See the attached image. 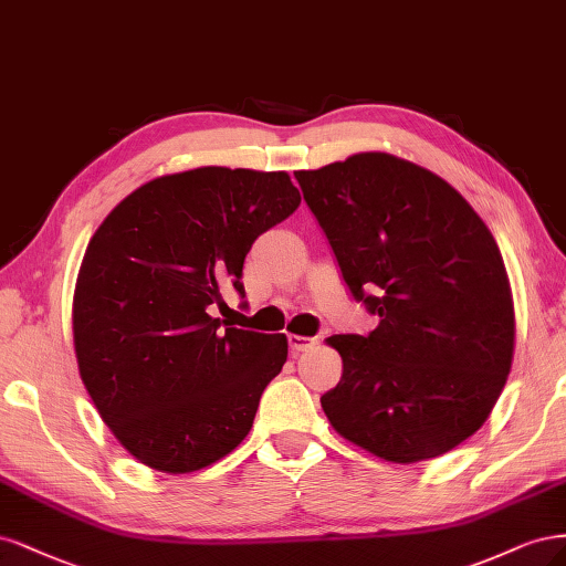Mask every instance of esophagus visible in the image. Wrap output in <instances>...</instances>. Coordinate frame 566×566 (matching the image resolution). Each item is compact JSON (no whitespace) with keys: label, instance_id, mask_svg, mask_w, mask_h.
<instances>
[{"label":"esophagus","instance_id":"1","mask_svg":"<svg viewBox=\"0 0 566 566\" xmlns=\"http://www.w3.org/2000/svg\"><path fill=\"white\" fill-rule=\"evenodd\" d=\"M286 338H289V348L294 350V353H301V350L310 348V345L315 343V338H307V336H296V334H289Z\"/></svg>","mask_w":566,"mask_h":566}]
</instances>
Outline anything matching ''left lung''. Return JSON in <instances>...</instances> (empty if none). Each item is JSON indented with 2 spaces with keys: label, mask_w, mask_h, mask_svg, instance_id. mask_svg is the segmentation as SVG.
Masks as SVG:
<instances>
[{
  "label": "left lung",
  "mask_w": 566,
  "mask_h": 566,
  "mask_svg": "<svg viewBox=\"0 0 566 566\" xmlns=\"http://www.w3.org/2000/svg\"><path fill=\"white\" fill-rule=\"evenodd\" d=\"M367 336L329 338L343 359L322 409L345 440L392 463L434 459L475 434L505 386L515 307L494 234L447 180L386 153L294 174Z\"/></svg>",
  "instance_id": "left-lung-1"
}]
</instances>
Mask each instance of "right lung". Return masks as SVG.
<instances>
[{"label": "right lung", "mask_w": 566, "mask_h": 566, "mask_svg": "<svg viewBox=\"0 0 566 566\" xmlns=\"http://www.w3.org/2000/svg\"><path fill=\"white\" fill-rule=\"evenodd\" d=\"M298 205L284 171L202 167L140 186L91 237L72 301L80 376L143 465L184 475L249 434L289 343L213 310H230L223 286L244 298L251 244Z\"/></svg>", "instance_id": "right-lung-1"}]
</instances>
